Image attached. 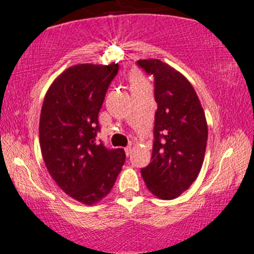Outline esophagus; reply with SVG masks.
<instances>
[{"instance_id":"esophagus-1","label":"esophagus","mask_w":254,"mask_h":254,"mask_svg":"<svg viewBox=\"0 0 254 254\" xmlns=\"http://www.w3.org/2000/svg\"><path fill=\"white\" fill-rule=\"evenodd\" d=\"M125 153H126L127 156L130 155V153H132V147L130 146H127L126 148H125Z\"/></svg>"}]
</instances>
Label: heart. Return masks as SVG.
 Listing matches in <instances>:
<instances>
[{"mask_svg": "<svg viewBox=\"0 0 254 254\" xmlns=\"http://www.w3.org/2000/svg\"><path fill=\"white\" fill-rule=\"evenodd\" d=\"M129 82L130 87L133 86H141V84L146 83V80L143 79L142 74L137 70H133L129 75Z\"/></svg>", "mask_w": 254, "mask_h": 254, "instance_id": "b5f03b06", "label": "heart"}]
</instances>
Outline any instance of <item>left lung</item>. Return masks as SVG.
<instances>
[{
	"label": "left lung",
	"instance_id": "1",
	"mask_svg": "<svg viewBox=\"0 0 254 254\" xmlns=\"http://www.w3.org/2000/svg\"><path fill=\"white\" fill-rule=\"evenodd\" d=\"M137 64L154 76L158 103L151 164L141 175L153 195L172 200L198 178L207 143V121L195 90L180 71L158 59L139 60Z\"/></svg>",
	"mask_w": 254,
	"mask_h": 254
}]
</instances>
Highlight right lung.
Returning <instances> with one entry per match:
<instances>
[{
	"instance_id": "obj_1",
	"label": "right lung",
	"mask_w": 254,
	"mask_h": 254,
	"mask_svg": "<svg viewBox=\"0 0 254 254\" xmlns=\"http://www.w3.org/2000/svg\"><path fill=\"white\" fill-rule=\"evenodd\" d=\"M118 64L71 65L53 81L40 117V147L47 170L64 192L94 205L111 192L125 164L122 148L96 142L98 115Z\"/></svg>"
}]
</instances>
